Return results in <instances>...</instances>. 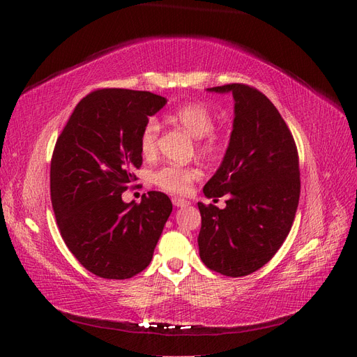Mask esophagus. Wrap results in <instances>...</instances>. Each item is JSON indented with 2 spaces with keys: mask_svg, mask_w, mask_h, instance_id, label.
<instances>
[{
  "mask_svg": "<svg viewBox=\"0 0 357 357\" xmlns=\"http://www.w3.org/2000/svg\"><path fill=\"white\" fill-rule=\"evenodd\" d=\"M172 204L176 205V207H186V205H189L190 202L185 198H180V197H174L172 198Z\"/></svg>",
  "mask_w": 357,
  "mask_h": 357,
  "instance_id": "esophagus-1",
  "label": "esophagus"
}]
</instances>
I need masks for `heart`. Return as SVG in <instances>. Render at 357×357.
Here are the masks:
<instances>
[{
    "label": "heart",
    "instance_id": "heart-1",
    "mask_svg": "<svg viewBox=\"0 0 357 357\" xmlns=\"http://www.w3.org/2000/svg\"><path fill=\"white\" fill-rule=\"evenodd\" d=\"M172 119L185 128L190 135L198 138V150L202 155L210 156L222 149L223 137L214 131L215 117L210 107L202 102H186L178 105L172 112ZM159 132L160 125L158 119L150 117L139 135V149L146 158L156 155ZM199 176V169L193 165L167 164L153 172V181L155 185L167 192L185 193Z\"/></svg>",
    "mask_w": 357,
    "mask_h": 357
}]
</instances>
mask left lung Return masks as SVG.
<instances>
[{
	"label": "left lung",
	"instance_id": "obj_1",
	"mask_svg": "<svg viewBox=\"0 0 357 357\" xmlns=\"http://www.w3.org/2000/svg\"><path fill=\"white\" fill-rule=\"evenodd\" d=\"M210 92H232L234 129L228 150L204 195L228 193L223 210L198 202L199 256L205 266L228 275H248L284 243L299 202V158L289 126L256 88L231 83Z\"/></svg>",
	"mask_w": 357,
	"mask_h": 357
}]
</instances>
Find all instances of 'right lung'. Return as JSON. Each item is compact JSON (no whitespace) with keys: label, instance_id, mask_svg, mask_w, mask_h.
Instances as JSON below:
<instances>
[{"label":"right lung","instance_id":"1","mask_svg":"<svg viewBox=\"0 0 357 357\" xmlns=\"http://www.w3.org/2000/svg\"><path fill=\"white\" fill-rule=\"evenodd\" d=\"M167 104L146 91L96 89L75 105L50 162V198L62 240L92 274L125 280L146 269L172 211L150 190L142 202L122 193L142 167L139 135Z\"/></svg>","mask_w":357,"mask_h":357}]
</instances>
